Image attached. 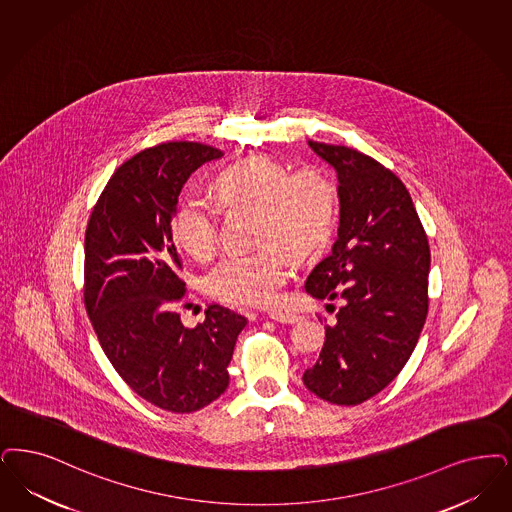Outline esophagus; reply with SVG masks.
Returning <instances> with one entry per match:
<instances>
[{
    "instance_id": "1",
    "label": "esophagus",
    "mask_w": 512,
    "mask_h": 512,
    "mask_svg": "<svg viewBox=\"0 0 512 512\" xmlns=\"http://www.w3.org/2000/svg\"><path fill=\"white\" fill-rule=\"evenodd\" d=\"M266 314H268V318H272L276 322H284V324L299 322V316L295 312H289V310H284V308H272Z\"/></svg>"
}]
</instances>
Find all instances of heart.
<instances>
[{"mask_svg": "<svg viewBox=\"0 0 512 512\" xmlns=\"http://www.w3.org/2000/svg\"><path fill=\"white\" fill-rule=\"evenodd\" d=\"M223 207H261L253 251H234L205 280L209 293L228 305H268L278 297L291 268V249L307 257L328 242L337 219V192L318 171L293 175L286 165L253 156L226 167L215 179ZM179 246L196 261H209L219 247V211L202 196H188L175 215Z\"/></svg>", "mask_w": 512, "mask_h": 512, "instance_id": "b5f03b06", "label": "heart"}]
</instances>
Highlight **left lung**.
<instances>
[{"mask_svg":"<svg viewBox=\"0 0 512 512\" xmlns=\"http://www.w3.org/2000/svg\"><path fill=\"white\" fill-rule=\"evenodd\" d=\"M339 179V238L305 289L343 299L303 383L329 404L356 406L402 371L429 312L430 247L404 183L371 156L308 141ZM333 307V305H328Z\"/></svg>","mask_w":512,"mask_h":512,"instance_id":"left-lung-1","label":"left lung"}]
</instances>
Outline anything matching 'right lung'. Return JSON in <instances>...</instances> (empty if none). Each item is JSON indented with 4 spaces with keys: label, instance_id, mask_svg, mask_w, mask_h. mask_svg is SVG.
I'll return each instance as SVG.
<instances>
[{
    "label": "right lung",
    "instance_id": "1",
    "mask_svg": "<svg viewBox=\"0 0 512 512\" xmlns=\"http://www.w3.org/2000/svg\"><path fill=\"white\" fill-rule=\"evenodd\" d=\"M219 148L169 141L123 162L85 230L83 303L106 358L143 400L192 413L228 387V364L247 320L209 305L196 328L181 322L183 259L171 219L188 177Z\"/></svg>",
    "mask_w": 512,
    "mask_h": 512
}]
</instances>
